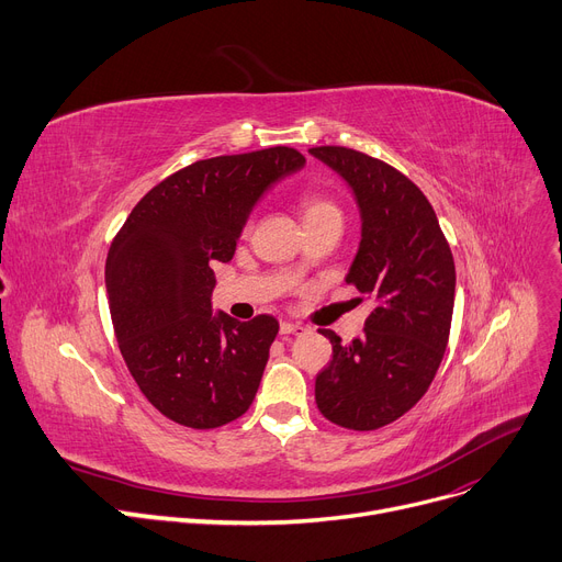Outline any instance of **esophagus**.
Returning a JSON list of instances; mask_svg holds the SVG:
<instances>
[{
  "label": "esophagus",
  "mask_w": 562,
  "mask_h": 562,
  "mask_svg": "<svg viewBox=\"0 0 562 562\" xmlns=\"http://www.w3.org/2000/svg\"><path fill=\"white\" fill-rule=\"evenodd\" d=\"M305 331V327L303 325H297V323H291V321H282L280 323V334H303Z\"/></svg>",
  "instance_id": "34e87169"
}]
</instances>
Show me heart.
<instances>
[{
    "label": "heart",
    "mask_w": 562,
    "mask_h": 562,
    "mask_svg": "<svg viewBox=\"0 0 562 562\" xmlns=\"http://www.w3.org/2000/svg\"><path fill=\"white\" fill-rule=\"evenodd\" d=\"M301 207H303V218H305V223H310V221H318V218H327V216L341 218V207L336 205L331 199L323 196V194H307V196H303ZM250 223H252V216H248V218H246V223H244V233H248V231H250Z\"/></svg>",
    "instance_id": "1"
}]
</instances>
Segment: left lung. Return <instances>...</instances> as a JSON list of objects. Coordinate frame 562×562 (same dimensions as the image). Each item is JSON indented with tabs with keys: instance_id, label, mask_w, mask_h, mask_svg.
Returning <instances> with one entry per match:
<instances>
[{
	"instance_id": "8db88e82",
	"label": "left lung",
	"mask_w": 562,
	"mask_h": 562,
	"mask_svg": "<svg viewBox=\"0 0 562 562\" xmlns=\"http://www.w3.org/2000/svg\"><path fill=\"white\" fill-rule=\"evenodd\" d=\"M310 151L339 171L357 196L363 233L346 278L372 301L363 334L331 344V361L316 378L321 414L339 427L372 431L414 408L431 386L450 341L457 269L438 216L402 171L346 146Z\"/></svg>"
}]
</instances>
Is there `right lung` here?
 Wrapping results in <instances>:
<instances>
[{
	"mask_svg": "<svg viewBox=\"0 0 562 562\" xmlns=\"http://www.w3.org/2000/svg\"><path fill=\"white\" fill-rule=\"evenodd\" d=\"M291 146L178 169L133 207L105 259L108 305L142 395L169 420L216 429L255 400L280 329L269 314L212 316V261H231L252 203L301 169Z\"/></svg>",
	"mask_w": 562,
	"mask_h": 562,
	"instance_id": "add662e5",
	"label": "right lung"
}]
</instances>
